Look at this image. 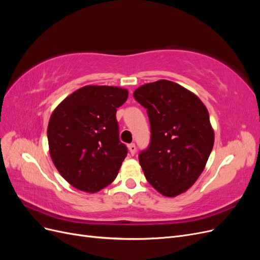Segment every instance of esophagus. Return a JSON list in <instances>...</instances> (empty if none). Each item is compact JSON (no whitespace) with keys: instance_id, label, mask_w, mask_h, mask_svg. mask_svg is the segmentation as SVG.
<instances>
[{"instance_id":"obj_1","label":"esophagus","mask_w":260,"mask_h":260,"mask_svg":"<svg viewBox=\"0 0 260 260\" xmlns=\"http://www.w3.org/2000/svg\"><path fill=\"white\" fill-rule=\"evenodd\" d=\"M129 152H130V154L133 156L136 154V152H137V146H136V144L135 143H131V144H129Z\"/></svg>"}]
</instances>
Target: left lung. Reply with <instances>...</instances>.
<instances>
[{"label":"left lung","mask_w":260,"mask_h":260,"mask_svg":"<svg viewBox=\"0 0 260 260\" xmlns=\"http://www.w3.org/2000/svg\"><path fill=\"white\" fill-rule=\"evenodd\" d=\"M147 109L151 143L139 155L148 183L167 198L184 193L199 179L214 146L209 114L194 93L169 80L133 93Z\"/></svg>","instance_id":"left-lung-1"}]
</instances>
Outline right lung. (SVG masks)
<instances>
[{
    "label": "right lung",
    "instance_id": "1",
    "mask_svg": "<svg viewBox=\"0 0 260 260\" xmlns=\"http://www.w3.org/2000/svg\"><path fill=\"white\" fill-rule=\"evenodd\" d=\"M128 99L119 86L85 85L54 109L48 125L50 155L69 184L95 193L116 179L128 149L119 141L117 108Z\"/></svg>",
    "mask_w": 260,
    "mask_h": 260
}]
</instances>
